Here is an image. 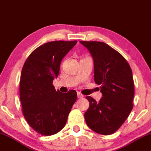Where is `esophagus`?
<instances>
[{"label": "esophagus", "instance_id": "esophagus-1", "mask_svg": "<svg viewBox=\"0 0 151 151\" xmlns=\"http://www.w3.org/2000/svg\"><path fill=\"white\" fill-rule=\"evenodd\" d=\"M77 97H78V98H83V97H84V95H82L81 93L78 92L77 93Z\"/></svg>", "mask_w": 151, "mask_h": 151}]
</instances>
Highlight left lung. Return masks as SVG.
I'll return each mask as SVG.
<instances>
[{
	"mask_svg": "<svg viewBox=\"0 0 151 151\" xmlns=\"http://www.w3.org/2000/svg\"><path fill=\"white\" fill-rule=\"evenodd\" d=\"M94 63V80L101 85L102 97L97 102L91 96L84 114L87 125L95 132L111 134L123 125L133 107L134 81L130 66L115 49L102 42L81 41Z\"/></svg>",
	"mask_w": 151,
	"mask_h": 151,
	"instance_id": "8db88e82",
	"label": "left lung"
}]
</instances>
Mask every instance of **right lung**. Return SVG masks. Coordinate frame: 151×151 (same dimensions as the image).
<instances>
[{
    "label": "right lung",
    "instance_id": "right-lung-1",
    "mask_svg": "<svg viewBox=\"0 0 151 151\" xmlns=\"http://www.w3.org/2000/svg\"><path fill=\"white\" fill-rule=\"evenodd\" d=\"M77 43L74 40L44 44L30 53L23 66L19 86L23 114L40 134L49 136L61 130L77 100L74 90L63 93L52 84L59 74L62 59Z\"/></svg>",
    "mask_w": 151,
    "mask_h": 151
}]
</instances>
